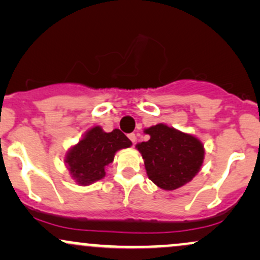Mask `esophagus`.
Instances as JSON below:
<instances>
[{
	"label": "esophagus",
	"mask_w": 260,
	"mask_h": 260,
	"mask_svg": "<svg viewBox=\"0 0 260 260\" xmlns=\"http://www.w3.org/2000/svg\"><path fill=\"white\" fill-rule=\"evenodd\" d=\"M128 138H129V140H131V142L133 143V144H134V143H136V140H137V137H136V134H134V133H131V134H128Z\"/></svg>",
	"instance_id": "34e87169"
}]
</instances>
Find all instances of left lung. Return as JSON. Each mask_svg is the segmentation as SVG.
<instances>
[{
  "label": "left lung",
  "mask_w": 260,
  "mask_h": 260,
  "mask_svg": "<svg viewBox=\"0 0 260 260\" xmlns=\"http://www.w3.org/2000/svg\"><path fill=\"white\" fill-rule=\"evenodd\" d=\"M148 142L136 147L144 159L148 177L157 187L174 190L192 181L204 160V147L194 136L159 123L144 131Z\"/></svg>",
  "instance_id": "left-lung-1"
}]
</instances>
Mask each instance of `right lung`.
Here are the masks:
<instances>
[{
    "mask_svg": "<svg viewBox=\"0 0 260 260\" xmlns=\"http://www.w3.org/2000/svg\"><path fill=\"white\" fill-rule=\"evenodd\" d=\"M131 145L132 142L120 129L106 133L99 126L92 127L70 149L64 162L76 182L88 186L105 177L106 166L113 161L116 151Z\"/></svg>",
    "mask_w": 260,
    "mask_h": 260,
    "instance_id": "obj_1",
    "label": "right lung"
}]
</instances>
